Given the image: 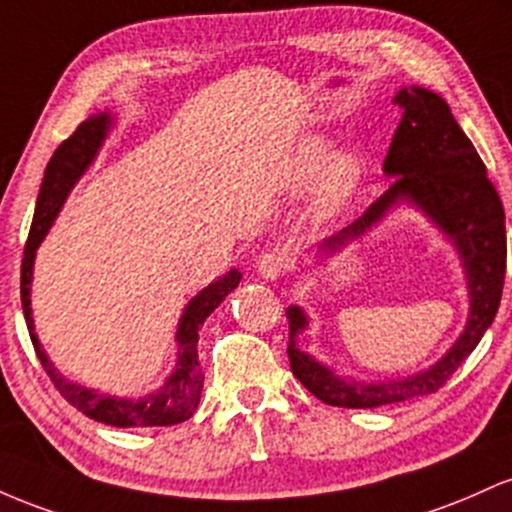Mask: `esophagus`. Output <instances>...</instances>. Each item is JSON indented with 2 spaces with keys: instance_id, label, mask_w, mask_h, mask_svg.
I'll return each instance as SVG.
<instances>
[{
  "instance_id": "esophagus-1",
  "label": "esophagus",
  "mask_w": 512,
  "mask_h": 512,
  "mask_svg": "<svg viewBox=\"0 0 512 512\" xmlns=\"http://www.w3.org/2000/svg\"><path fill=\"white\" fill-rule=\"evenodd\" d=\"M283 268H285V256L278 254V251H268V254L258 256V261H256V271L268 280L280 278Z\"/></svg>"
}]
</instances>
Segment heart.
<instances>
[{
	"mask_svg": "<svg viewBox=\"0 0 512 512\" xmlns=\"http://www.w3.org/2000/svg\"><path fill=\"white\" fill-rule=\"evenodd\" d=\"M329 158V145H326L321 137H309L302 142V147L297 149L295 159L290 166V183L292 188H304L309 186L319 176V171L324 169L319 183V210L324 215H331L333 210L341 208L346 203L350 191L355 188L360 176V157L350 149L336 152Z\"/></svg>",
	"mask_w": 512,
	"mask_h": 512,
	"instance_id": "b5f03b06",
	"label": "heart"
}]
</instances>
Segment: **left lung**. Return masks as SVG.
<instances>
[{"instance_id": "8db88e82", "label": "left lung", "mask_w": 512, "mask_h": 512, "mask_svg": "<svg viewBox=\"0 0 512 512\" xmlns=\"http://www.w3.org/2000/svg\"><path fill=\"white\" fill-rule=\"evenodd\" d=\"M394 103L404 116L384 159V174L392 176V186L363 212V217L324 239L319 249L329 258L353 239L363 237L394 205L409 203L426 212L428 220L455 244L467 275L469 317L455 346L426 372L404 380L348 382L297 348V336L307 329L309 319L302 307H287V355L292 375L324 404L343 409H377L438 392L479 346L481 336L496 319L503 295L508 254L505 212L479 152L457 125L442 96L423 86H404L394 96Z\"/></svg>"}]
</instances>
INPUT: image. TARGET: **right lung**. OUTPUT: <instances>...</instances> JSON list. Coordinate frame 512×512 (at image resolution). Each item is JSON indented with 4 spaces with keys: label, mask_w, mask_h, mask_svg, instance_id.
Wrapping results in <instances>:
<instances>
[{
    "label": "right lung",
    "mask_w": 512,
    "mask_h": 512,
    "mask_svg": "<svg viewBox=\"0 0 512 512\" xmlns=\"http://www.w3.org/2000/svg\"><path fill=\"white\" fill-rule=\"evenodd\" d=\"M113 118L111 113H99V116L86 118L77 130L55 149L53 159L45 169L43 183H40L36 215H33L31 232L24 249V261H21V307H24V317L28 333H31L33 348L53 380L57 392L65 396L67 401L86 413L94 421L106 423V426L116 428H152V426H176V423L188 421L198 409L200 392H203V370L198 363V333L203 329L205 319L220 307L229 292L239 285L241 273L237 268L222 275V278L212 280L208 287L198 292L188 307L183 309V317L179 319V329H176V343H179V358L176 367L166 382L152 394H145L142 399H120V396L101 394L96 389H86L82 384H74L67 377L60 375V370L50 363L40 346L36 336V326H33L31 314V280H33V261H36V249L40 241L45 239L48 229L53 227L57 212L65 205L67 195L74 188V183L82 179V174L94 162L99 149L106 140L108 128H111Z\"/></svg>",
    "instance_id": "add662e5"
}]
</instances>
